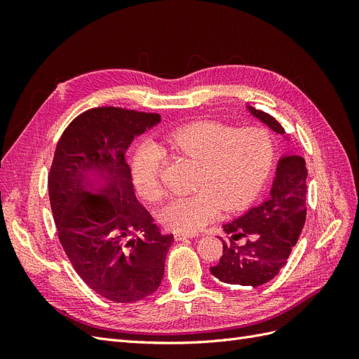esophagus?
<instances>
[{
	"mask_svg": "<svg viewBox=\"0 0 359 359\" xmlns=\"http://www.w3.org/2000/svg\"><path fill=\"white\" fill-rule=\"evenodd\" d=\"M173 238H175V241H184V240H189V238H198V233H181V232H177L175 235H173Z\"/></svg>",
	"mask_w": 359,
	"mask_h": 359,
	"instance_id": "obj_1",
	"label": "esophagus"
}]
</instances>
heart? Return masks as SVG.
Instances as JSON below:
<instances>
[{"label": "heart", "instance_id": "obj_1", "mask_svg": "<svg viewBox=\"0 0 359 359\" xmlns=\"http://www.w3.org/2000/svg\"><path fill=\"white\" fill-rule=\"evenodd\" d=\"M165 142L175 153L201 165L199 191L172 198L160 212V220L175 232H194L219 214L222 203L229 210L252 201L268 175L273 142L262 128L247 127L232 132L214 121L178 127ZM161 153L153 144L140 145L130 163L136 193L148 202L161 198Z\"/></svg>", "mask_w": 359, "mask_h": 359}]
</instances>
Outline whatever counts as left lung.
<instances>
[{"label":"left lung","mask_w":359,"mask_h":359,"mask_svg":"<svg viewBox=\"0 0 359 359\" xmlns=\"http://www.w3.org/2000/svg\"><path fill=\"white\" fill-rule=\"evenodd\" d=\"M245 107L259 121L289 140L276 118L252 106ZM306 160L301 156L286 153L278 158L269 196L223 224L229 240H222L223 256L210 268L214 277L227 285L257 287L280 273L306 223Z\"/></svg>","instance_id":"obj_1"}]
</instances>
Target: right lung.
I'll return each mask as SVG.
<instances>
[{
    "label": "right lung",
    "mask_w": 359,
    "mask_h": 359,
    "mask_svg": "<svg viewBox=\"0 0 359 359\" xmlns=\"http://www.w3.org/2000/svg\"><path fill=\"white\" fill-rule=\"evenodd\" d=\"M160 119L112 106L86 111L64 130L50 166L49 201L64 252L85 283L114 302L154 293L173 243L137 202L127 165L133 139Z\"/></svg>",
    "instance_id": "1"
}]
</instances>
